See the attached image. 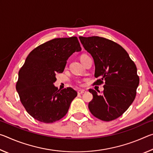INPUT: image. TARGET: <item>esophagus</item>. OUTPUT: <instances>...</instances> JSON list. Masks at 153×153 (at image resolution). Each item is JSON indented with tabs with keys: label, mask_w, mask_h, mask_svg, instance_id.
<instances>
[{
	"label": "esophagus",
	"mask_w": 153,
	"mask_h": 153,
	"mask_svg": "<svg viewBox=\"0 0 153 153\" xmlns=\"http://www.w3.org/2000/svg\"><path fill=\"white\" fill-rule=\"evenodd\" d=\"M85 92H86V90H77V94H82L83 93H84Z\"/></svg>",
	"instance_id": "esophagus-1"
}]
</instances>
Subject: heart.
Returning <instances> with one entry per match:
<instances>
[{
    "instance_id": "1",
    "label": "heart",
    "mask_w": 153,
    "mask_h": 153,
    "mask_svg": "<svg viewBox=\"0 0 153 153\" xmlns=\"http://www.w3.org/2000/svg\"><path fill=\"white\" fill-rule=\"evenodd\" d=\"M87 56H88V55H82V56H81V61H82L83 59H84L86 57H87ZM77 83H78V84H81V82H80L79 81H77Z\"/></svg>"
}]
</instances>
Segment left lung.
<instances>
[{
    "label": "left lung",
    "instance_id": "obj_1",
    "mask_svg": "<svg viewBox=\"0 0 153 153\" xmlns=\"http://www.w3.org/2000/svg\"><path fill=\"white\" fill-rule=\"evenodd\" d=\"M80 42L94 61V84H104L102 94L89 89L93 95L89 110L99 120L110 121L122 115L135 99L140 79L134 62L122 46L99 36L82 37Z\"/></svg>",
    "mask_w": 153,
    "mask_h": 153
}]
</instances>
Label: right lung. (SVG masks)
<instances>
[{
    "label": "right lung",
    "mask_w": 153,
    "mask_h": 153,
    "mask_svg": "<svg viewBox=\"0 0 153 153\" xmlns=\"http://www.w3.org/2000/svg\"><path fill=\"white\" fill-rule=\"evenodd\" d=\"M82 50L76 36L59 38L37 46L27 56L19 71L16 90L21 102L35 120L45 123L66 115L77 93L71 87L58 90L56 75L61 74L67 60Z\"/></svg>",
    "instance_id": "add662e5"
}]
</instances>
